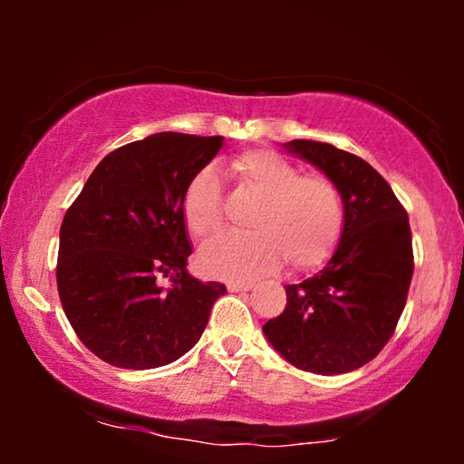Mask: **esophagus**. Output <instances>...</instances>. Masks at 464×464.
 <instances>
[{
    "mask_svg": "<svg viewBox=\"0 0 464 464\" xmlns=\"http://www.w3.org/2000/svg\"><path fill=\"white\" fill-rule=\"evenodd\" d=\"M226 287L227 291H249L253 285L249 281H227Z\"/></svg>",
    "mask_w": 464,
    "mask_h": 464,
    "instance_id": "34e87169",
    "label": "esophagus"
}]
</instances>
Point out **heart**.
Masks as SVG:
<instances>
[{"mask_svg":"<svg viewBox=\"0 0 464 464\" xmlns=\"http://www.w3.org/2000/svg\"><path fill=\"white\" fill-rule=\"evenodd\" d=\"M230 173L240 192L256 198L245 226L200 251L198 264L213 278H256L285 262L289 272L319 268L344 230L346 208L338 183L325 175H302L287 158L251 150L234 158ZM181 215L194 238L211 240L224 227V196L211 169L196 173L183 189Z\"/></svg>","mask_w":464,"mask_h":464,"instance_id":"heart-1","label":"heart"}]
</instances>
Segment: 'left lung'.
<instances>
[{"instance_id": "left-lung-1", "label": "left lung", "mask_w": 464, "mask_h": 464, "mask_svg": "<svg viewBox=\"0 0 464 464\" xmlns=\"http://www.w3.org/2000/svg\"><path fill=\"white\" fill-rule=\"evenodd\" d=\"M287 148L338 183L346 219L329 264L285 287L287 306L264 334L304 372L346 373L382 351L405 308L414 275L408 211L363 158L306 139Z\"/></svg>"}]
</instances>
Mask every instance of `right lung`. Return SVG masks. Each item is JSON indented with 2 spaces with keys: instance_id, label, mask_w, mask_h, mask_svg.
<instances>
[{
  "instance_id": "right-lung-1",
  "label": "right lung",
  "mask_w": 464,
  "mask_h": 464,
  "mask_svg": "<svg viewBox=\"0 0 464 464\" xmlns=\"http://www.w3.org/2000/svg\"><path fill=\"white\" fill-rule=\"evenodd\" d=\"M221 137L156 132L107 154L61 224L56 285L88 351L124 370L183 357L205 332L221 283L188 275L183 189ZM160 277L171 285L164 288Z\"/></svg>"
}]
</instances>
